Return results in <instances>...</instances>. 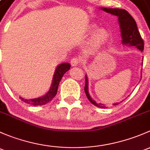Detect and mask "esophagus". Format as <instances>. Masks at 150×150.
<instances>
[{"mask_svg": "<svg viewBox=\"0 0 150 150\" xmlns=\"http://www.w3.org/2000/svg\"><path fill=\"white\" fill-rule=\"evenodd\" d=\"M71 64L72 66L75 67V66H78V64H80V59L78 58H73L72 60H71Z\"/></svg>", "mask_w": 150, "mask_h": 150, "instance_id": "34e87169", "label": "esophagus"}]
</instances>
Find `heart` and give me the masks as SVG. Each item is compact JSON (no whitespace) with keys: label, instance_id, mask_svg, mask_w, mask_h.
I'll use <instances>...</instances> for the list:
<instances>
[{"label":"heart","instance_id":"1","mask_svg":"<svg viewBox=\"0 0 150 150\" xmlns=\"http://www.w3.org/2000/svg\"><path fill=\"white\" fill-rule=\"evenodd\" d=\"M98 28L96 24H91L88 27V31L89 33L95 31ZM109 38V32L106 29L100 28L96 30L91 38L90 42L88 45V50L91 51H95L99 46L104 44Z\"/></svg>","mask_w":150,"mask_h":150}]
</instances>
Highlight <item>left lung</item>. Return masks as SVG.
Here are the masks:
<instances>
[{"instance_id":"left-lung-1","label":"left lung","mask_w":150,"mask_h":150,"mask_svg":"<svg viewBox=\"0 0 150 150\" xmlns=\"http://www.w3.org/2000/svg\"><path fill=\"white\" fill-rule=\"evenodd\" d=\"M101 9L107 13L117 16L118 17V22L120 28L121 33L122 43L128 46H136L141 51L144 50V41L142 40L141 35L137 28V23L134 18L131 16L127 11L121 8H101ZM141 76H142L141 75ZM85 93L88 99L91 102L93 105L100 108H105L103 104H98L92 99L88 93V79L87 75H86V84H85ZM118 103H115L112 105H117Z\"/></svg>"}]
</instances>
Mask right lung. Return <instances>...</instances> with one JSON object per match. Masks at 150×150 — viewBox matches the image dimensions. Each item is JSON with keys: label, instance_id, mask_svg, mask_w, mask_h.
Instances as JSON below:
<instances>
[{"label": "right lung", "instance_id": "1", "mask_svg": "<svg viewBox=\"0 0 150 150\" xmlns=\"http://www.w3.org/2000/svg\"><path fill=\"white\" fill-rule=\"evenodd\" d=\"M70 64L69 63H62V64H59L56 67L51 87H50L49 91L47 92L44 96L31 99H26L19 96V99H21V100L23 101L25 103L30 104L31 105L34 106L43 105V104H46L51 102L54 99V96L57 95L59 84L63 75H64L66 72H67L70 69Z\"/></svg>", "mask_w": 150, "mask_h": 150}]
</instances>
